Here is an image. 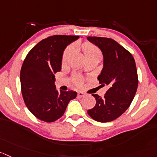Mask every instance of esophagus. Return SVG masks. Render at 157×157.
Masks as SVG:
<instances>
[{"instance_id":"esophagus-1","label":"esophagus","mask_w":157,"mask_h":157,"mask_svg":"<svg viewBox=\"0 0 157 157\" xmlns=\"http://www.w3.org/2000/svg\"><path fill=\"white\" fill-rule=\"evenodd\" d=\"M85 95H86V94H85L84 92H78V98H82V97H84Z\"/></svg>"}]
</instances>
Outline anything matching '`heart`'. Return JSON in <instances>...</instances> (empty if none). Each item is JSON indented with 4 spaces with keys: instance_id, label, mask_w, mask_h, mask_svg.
Wrapping results in <instances>:
<instances>
[{
    "instance_id": "obj_1",
    "label": "heart",
    "mask_w": 157,
    "mask_h": 157,
    "mask_svg": "<svg viewBox=\"0 0 157 157\" xmlns=\"http://www.w3.org/2000/svg\"><path fill=\"white\" fill-rule=\"evenodd\" d=\"M81 48L82 50L83 53L85 55V57L86 59H89V58H98V59H101L102 58V53H101V51L98 49V48H97L96 46L94 45L93 44L90 42H85L83 43L81 45ZM71 53V48H68L65 51L63 54V56H62V63H65V62L68 61V59H69L70 55ZM75 84L77 85V86H81L82 82V80L80 77H78L76 76L74 79Z\"/></svg>"
}]
</instances>
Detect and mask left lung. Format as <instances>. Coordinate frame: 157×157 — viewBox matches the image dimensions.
I'll list each match as a JSON object with an SVG mask.
<instances>
[{
    "label": "left lung",
    "mask_w": 157,
    "mask_h": 157,
    "mask_svg": "<svg viewBox=\"0 0 157 157\" xmlns=\"http://www.w3.org/2000/svg\"><path fill=\"white\" fill-rule=\"evenodd\" d=\"M103 55V68L98 76L101 86L109 89L103 98L93 94L96 100L88 114L97 122H107L117 119L130 105L138 87L136 62L132 54L115 40L102 37H87Z\"/></svg>",
    "instance_id": "left-lung-1"
}]
</instances>
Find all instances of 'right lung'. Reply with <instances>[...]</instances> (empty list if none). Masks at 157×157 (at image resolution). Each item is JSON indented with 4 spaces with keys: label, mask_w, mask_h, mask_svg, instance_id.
Masks as SVG:
<instances>
[{
    "label": "right lung",
    "mask_w": 157,
    "mask_h": 157,
    "mask_svg": "<svg viewBox=\"0 0 157 157\" xmlns=\"http://www.w3.org/2000/svg\"><path fill=\"white\" fill-rule=\"evenodd\" d=\"M79 36L53 35L41 40L28 53L21 69L24 101L35 117L55 122L65 113L70 100L77 92L56 90L55 74L61 71L63 52Z\"/></svg>",
    "instance_id": "1"
}]
</instances>
